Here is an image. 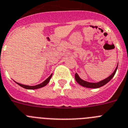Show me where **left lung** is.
I'll return each instance as SVG.
<instances>
[{
  "label": "left lung",
  "instance_id": "left-lung-1",
  "mask_svg": "<svg viewBox=\"0 0 128 128\" xmlns=\"http://www.w3.org/2000/svg\"><path fill=\"white\" fill-rule=\"evenodd\" d=\"M117 67H118V65H117V68H116L115 71H114V72H113L112 74L110 76H108V78L104 79V80H101V81L99 82L98 83H90V82H88L84 81V80H82L81 78L79 77V76L78 75L77 73H75V76H74V77H75V80L78 84H80V85H81L82 86H83V87H87V88H99V87H102V86H104L106 84H107V83L108 82L111 80L112 78L114 77V76L115 75L116 71H117Z\"/></svg>",
  "mask_w": 128,
  "mask_h": 128
}]
</instances>
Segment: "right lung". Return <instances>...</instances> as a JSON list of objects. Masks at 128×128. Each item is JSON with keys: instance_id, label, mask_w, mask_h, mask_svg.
Wrapping results in <instances>:
<instances>
[{"instance_id": "add662e5", "label": "right lung", "mask_w": 128, "mask_h": 128, "mask_svg": "<svg viewBox=\"0 0 128 128\" xmlns=\"http://www.w3.org/2000/svg\"><path fill=\"white\" fill-rule=\"evenodd\" d=\"M52 76V74H51L50 76L48 77V78H47L45 81H44L42 83H41V84H38V85H37V86H26V85H22V84H19V83H17V82H16V83L18 85H19L20 86H21V87H24V88H27V89H36V88H41V87H44V86H45L46 85H47V84H48V83L49 82V81H50Z\"/></svg>"}]
</instances>
